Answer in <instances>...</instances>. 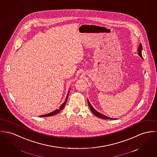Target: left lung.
<instances>
[{"label":"left lung","mask_w":157,"mask_h":157,"mask_svg":"<svg viewBox=\"0 0 157 157\" xmlns=\"http://www.w3.org/2000/svg\"><path fill=\"white\" fill-rule=\"evenodd\" d=\"M142 45L141 44H140V45H139V48H138V49H137V51H138V54L139 55V56H140V57L143 58V57H142ZM88 106H89L90 108L91 109V110L92 111V112H93L96 117H97L100 118H103V119H107V120H112V119H113V118H112L108 117H106V116H105V115H103V114H101V113H100L97 112L96 110L93 108V106H91V105L90 103L89 102L88 100Z\"/></svg>","instance_id":"obj_1"}]
</instances>
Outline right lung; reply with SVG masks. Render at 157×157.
<instances>
[{
    "mask_svg": "<svg viewBox=\"0 0 157 157\" xmlns=\"http://www.w3.org/2000/svg\"><path fill=\"white\" fill-rule=\"evenodd\" d=\"M67 97H68V95H67V96L66 97V100H65V102L61 106L60 108L59 109H57V110H54V112H51V113H48V114H46V115H41V116H39V117H49V116H53V115H56V114H57V113H59L60 112L61 110H62L63 108H64V106L66 105V102H67Z\"/></svg>",
    "mask_w": 157,
    "mask_h": 157,
    "instance_id": "right-lung-1",
    "label": "right lung"
}]
</instances>
